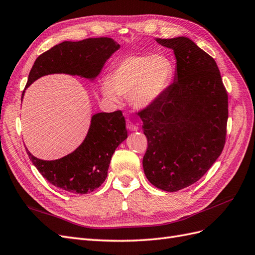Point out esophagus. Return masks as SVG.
<instances>
[{"label": "esophagus", "instance_id": "esophagus-1", "mask_svg": "<svg viewBox=\"0 0 255 255\" xmlns=\"http://www.w3.org/2000/svg\"><path fill=\"white\" fill-rule=\"evenodd\" d=\"M127 128H128V130H134V132H136V130L139 129V128H138V126L134 125V123H133L132 121H129V120L127 121Z\"/></svg>", "mask_w": 255, "mask_h": 255}]
</instances>
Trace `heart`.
Wrapping results in <instances>:
<instances>
[{"label": "heart", "mask_w": 255, "mask_h": 255, "mask_svg": "<svg viewBox=\"0 0 255 255\" xmlns=\"http://www.w3.org/2000/svg\"><path fill=\"white\" fill-rule=\"evenodd\" d=\"M174 78V65L164 54L129 55L115 65L103 86V95L118 101V96H129L137 109L155 103L170 86Z\"/></svg>", "instance_id": "b5f03b06"}]
</instances>
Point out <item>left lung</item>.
Returning <instances> with one entry per match:
<instances>
[{
    "label": "left lung",
    "mask_w": 255,
    "mask_h": 255,
    "mask_svg": "<svg viewBox=\"0 0 255 255\" xmlns=\"http://www.w3.org/2000/svg\"><path fill=\"white\" fill-rule=\"evenodd\" d=\"M156 41L174 52L173 84L155 103L139 112L148 149L143 171L168 192L199 181L226 142L228 94L216 61L187 37Z\"/></svg>",
    "instance_id": "left-lung-1"
}]
</instances>
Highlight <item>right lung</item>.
Listing matches in <instances>:
<instances>
[{"label":"right lung","mask_w":255,"mask_h":255,"mask_svg":"<svg viewBox=\"0 0 255 255\" xmlns=\"http://www.w3.org/2000/svg\"><path fill=\"white\" fill-rule=\"evenodd\" d=\"M119 48L120 44L107 37L61 42L38 56L30 69L25 89L41 76L54 73L95 80L106 60ZM127 138L126 119L121 111H116L92 116L84 141L78 149L59 159H39L25 149L45 180L60 189L84 195L103 184L115 150Z\"/></svg>","instance_id":"obj_1"}]
</instances>
